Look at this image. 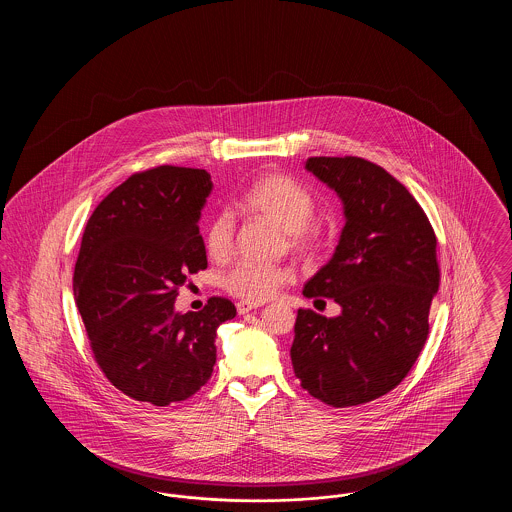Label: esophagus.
Here are the masks:
<instances>
[{
    "instance_id": "34e87169",
    "label": "esophagus",
    "mask_w": 512,
    "mask_h": 512,
    "mask_svg": "<svg viewBox=\"0 0 512 512\" xmlns=\"http://www.w3.org/2000/svg\"><path fill=\"white\" fill-rule=\"evenodd\" d=\"M257 307H261V303H251V301H238L236 303V309H238L240 315H245V313H249V311H253Z\"/></svg>"
}]
</instances>
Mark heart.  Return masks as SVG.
Wrapping results in <instances>:
<instances>
[{"label": "heart", "instance_id": "heart-1", "mask_svg": "<svg viewBox=\"0 0 512 512\" xmlns=\"http://www.w3.org/2000/svg\"><path fill=\"white\" fill-rule=\"evenodd\" d=\"M242 205L249 213L270 220L288 234V244L301 255H315L324 244V230L311 222L317 211V201L309 190L282 174H268L257 180L245 192ZM234 242V220L228 213H219L207 224L205 251L213 261L228 259ZM292 272L278 265L238 263L222 278L226 292L261 303L272 297L280 286L290 282Z\"/></svg>", "mask_w": 512, "mask_h": 512}]
</instances>
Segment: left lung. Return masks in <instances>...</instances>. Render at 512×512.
Instances as JSON below:
<instances>
[{
  "mask_svg": "<svg viewBox=\"0 0 512 512\" xmlns=\"http://www.w3.org/2000/svg\"><path fill=\"white\" fill-rule=\"evenodd\" d=\"M305 169L338 194L345 226L303 295L334 299L341 313L297 311L293 372L326 405H363L393 390L426 343L438 240L413 195L382 167L361 157H311Z\"/></svg>",
  "mask_w": 512,
  "mask_h": 512,
  "instance_id": "8db88e82",
  "label": "left lung"
}]
</instances>
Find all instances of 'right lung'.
I'll use <instances>...</instances> for the list:
<instances>
[{
	"label": "right lung",
	"mask_w": 512,
	"mask_h": 512,
	"mask_svg": "<svg viewBox=\"0 0 512 512\" xmlns=\"http://www.w3.org/2000/svg\"><path fill=\"white\" fill-rule=\"evenodd\" d=\"M213 190L203 169L163 165L136 172L86 224L74 299L96 363L124 395L157 407L192 397L217 363V328L236 317L226 297L176 313L178 288L207 268L199 234Z\"/></svg>",
	"instance_id": "add662e5"
}]
</instances>
